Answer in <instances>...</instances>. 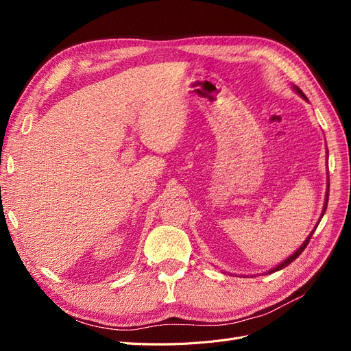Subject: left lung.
Wrapping results in <instances>:
<instances>
[{
  "mask_svg": "<svg viewBox=\"0 0 351 351\" xmlns=\"http://www.w3.org/2000/svg\"><path fill=\"white\" fill-rule=\"evenodd\" d=\"M295 90H297V92H299V93L302 95V97H304V93H303V92H302V90H300L299 88H295ZM326 205H328V193H326V202H325V206H324V212H322V217H324V214H325V210H326ZM315 230H316V228H315ZM315 230H313V231L311 232V234H309V237H307V239L304 240V243L302 244V246H300L299 249H297V252H295L294 254H291V256H290L289 259H285V261H284V262H282L281 265H278V267H277V268H274V269H271V271H269V274H271V272H275V271H280V269H282V268H285V267H289V265H290V263H291L293 261H295L297 258H299V256H300V254H302V252H303V250L306 249V246H307V244H309V241H311V239H312V234H313V232H315Z\"/></svg>",
  "mask_w": 351,
  "mask_h": 351,
  "instance_id": "1",
  "label": "left lung"
}]
</instances>
